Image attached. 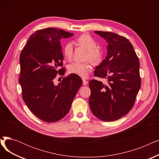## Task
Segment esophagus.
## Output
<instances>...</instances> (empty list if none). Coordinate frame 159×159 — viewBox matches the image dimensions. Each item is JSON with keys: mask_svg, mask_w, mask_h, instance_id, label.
Segmentation results:
<instances>
[{"mask_svg": "<svg viewBox=\"0 0 159 159\" xmlns=\"http://www.w3.org/2000/svg\"><path fill=\"white\" fill-rule=\"evenodd\" d=\"M82 82H83V84H84V85H86L88 83V82L87 80H86L85 79H82Z\"/></svg>", "mask_w": 159, "mask_h": 159, "instance_id": "1", "label": "esophagus"}]
</instances>
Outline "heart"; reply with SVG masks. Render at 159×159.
Here are the masks:
<instances>
[{"mask_svg": "<svg viewBox=\"0 0 159 159\" xmlns=\"http://www.w3.org/2000/svg\"><path fill=\"white\" fill-rule=\"evenodd\" d=\"M76 43L84 48L88 51L86 60H89L93 64H98L102 59V53L98 50L96 41L89 35L83 34L76 40ZM73 52V44H66L64 48V55L68 60H70ZM91 70V66L88 62H73L68 66V71L81 77H86Z\"/></svg>", "mask_w": 159, "mask_h": 159, "instance_id": "1", "label": "heart"}]
</instances>
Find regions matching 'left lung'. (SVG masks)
<instances>
[{"label":"left lung","mask_w":159,"mask_h":159,"mask_svg":"<svg viewBox=\"0 0 159 159\" xmlns=\"http://www.w3.org/2000/svg\"><path fill=\"white\" fill-rule=\"evenodd\" d=\"M94 33L107 43V55L95 68L94 75L107 79V84L89 82V107L98 119L114 121L126 115L134 105L141 85L140 64L128 39L112 32Z\"/></svg>","instance_id":"8db88e82"}]
</instances>
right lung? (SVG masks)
I'll list each match as a JSON object with an SVG mask.
<instances>
[{"label": "right lung", "mask_w": 159, "mask_h": 159, "mask_svg": "<svg viewBox=\"0 0 159 159\" xmlns=\"http://www.w3.org/2000/svg\"><path fill=\"white\" fill-rule=\"evenodd\" d=\"M73 35L62 30L48 28L30 36L20 55L19 84L22 98L30 111L47 122L60 120L68 113L82 84L79 76L70 74L58 85L53 79L64 73L61 40Z\"/></svg>", "instance_id": "obj_1"}]
</instances>
